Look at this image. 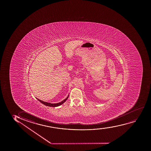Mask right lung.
Returning a JSON list of instances; mask_svg holds the SVG:
<instances>
[{
    "label": "right lung",
    "instance_id": "1",
    "mask_svg": "<svg viewBox=\"0 0 151 151\" xmlns=\"http://www.w3.org/2000/svg\"><path fill=\"white\" fill-rule=\"evenodd\" d=\"M68 96H68L67 98H66V99H64L63 101H61L60 102L58 103H50L46 102H44L43 101L40 100L39 99H37L40 102L42 103V104H44V105H45L46 106H49V107H57V106H60L61 105H62V104H63L65 101H66V100L68 99Z\"/></svg>",
    "mask_w": 151,
    "mask_h": 151
}]
</instances>
